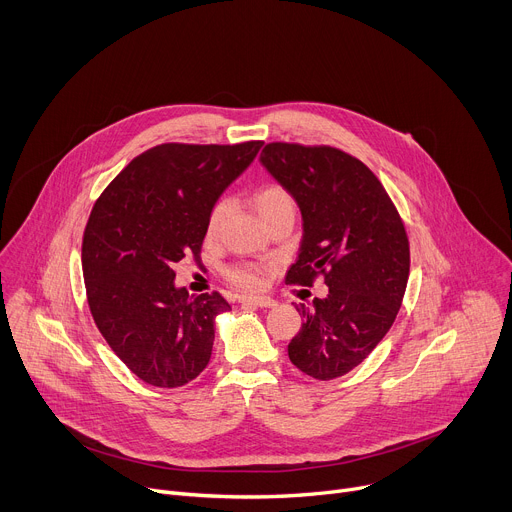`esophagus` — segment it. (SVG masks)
Wrapping results in <instances>:
<instances>
[{
	"mask_svg": "<svg viewBox=\"0 0 512 512\" xmlns=\"http://www.w3.org/2000/svg\"><path fill=\"white\" fill-rule=\"evenodd\" d=\"M239 302L245 306V304H253V306H259V308H273L275 306V300L271 298H263V296H241Z\"/></svg>",
	"mask_w": 512,
	"mask_h": 512,
	"instance_id": "esophagus-1",
	"label": "esophagus"
}]
</instances>
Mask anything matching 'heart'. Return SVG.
<instances>
[{
    "mask_svg": "<svg viewBox=\"0 0 512 512\" xmlns=\"http://www.w3.org/2000/svg\"><path fill=\"white\" fill-rule=\"evenodd\" d=\"M253 204L259 212V216L263 218V223L271 221L273 216H279V214H285V212H294L296 204H294V198H291V194L277 186V184H269V186H263L255 192L253 196ZM227 208L229 204L225 200L216 202L208 214V223H206V235L208 237H214L218 233V229H221L223 225V218L227 214ZM263 269L261 267H251V265H243V267H233L229 271V277L233 283L241 285V287H247V289H257L263 285Z\"/></svg>",
    "mask_w": 512,
    "mask_h": 512,
    "instance_id": "obj_1",
    "label": "heart"
}]
</instances>
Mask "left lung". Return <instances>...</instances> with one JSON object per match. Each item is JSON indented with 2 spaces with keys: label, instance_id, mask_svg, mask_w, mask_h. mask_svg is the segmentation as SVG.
<instances>
[{
  "label": "left lung",
  "instance_id": "left-lung-1",
  "mask_svg": "<svg viewBox=\"0 0 512 512\" xmlns=\"http://www.w3.org/2000/svg\"><path fill=\"white\" fill-rule=\"evenodd\" d=\"M263 168L302 212V243L285 281L312 285L324 275L328 296L296 308L302 330L289 360L318 379L346 375L385 338L409 279V241L379 178L360 160L330 148L267 143Z\"/></svg>",
  "mask_w": 512,
  "mask_h": 512
}]
</instances>
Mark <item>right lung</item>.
<instances>
[{
    "mask_svg": "<svg viewBox=\"0 0 512 512\" xmlns=\"http://www.w3.org/2000/svg\"><path fill=\"white\" fill-rule=\"evenodd\" d=\"M263 141L162 143L133 158L95 202L83 237L93 320L125 367L154 387H182L210 360L221 294L190 296L174 263L198 257L208 214Z\"/></svg>",
    "mask_w": 512,
    "mask_h": 512,
    "instance_id": "1",
    "label": "right lung"
}]
</instances>
